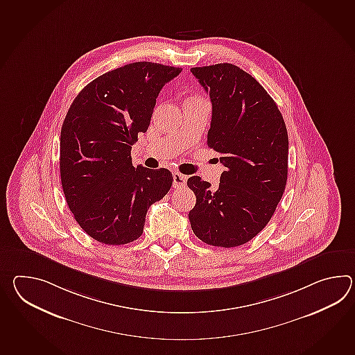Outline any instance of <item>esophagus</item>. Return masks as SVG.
I'll return each instance as SVG.
<instances>
[{"label": "esophagus", "instance_id": "obj_1", "mask_svg": "<svg viewBox=\"0 0 355 355\" xmlns=\"http://www.w3.org/2000/svg\"><path fill=\"white\" fill-rule=\"evenodd\" d=\"M186 183H187V177H186L184 174L178 173V172L173 174L174 189H181V187H184V186H186Z\"/></svg>", "mask_w": 355, "mask_h": 355}]
</instances>
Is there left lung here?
I'll return each mask as SVG.
<instances>
[{
    "label": "left lung",
    "mask_w": 355,
    "mask_h": 355,
    "mask_svg": "<svg viewBox=\"0 0 355 355\" xmlns=\"http://www.w3.org/2000/svg\"><path fill=\"white\" fill-rule=\"evenodd\" d=\"M213 104L207 145L224 172L213 189L198 175L187 186L196 195L191 228L207 245L236 247L266 227L288 178L289 140L274 99L250 73L232 63L191 69Z\"/></svg>",
    "instance_id": "left-lung-1"
}]
</instances>
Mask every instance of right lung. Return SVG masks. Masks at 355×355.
<instances>
[{
  "mask_svg": "<svg viewBox=\"0 0 355 355\" xmlns=\"http://www.w3.org/2000/svg\"><path fill=\"white\" fill-rule=\"evenodd\" d=\"M181 71L160 63H128L89 83L66 114L60 149L63 193L75 220L101 243L136 241L148 209L172 187L166 168H135L131 149L149 127L162 87Z\"/></svg>",
  "mask_w": 355,
  "mask_h": 355,
  "instance_id": "right-lung-1",
  "label": "right lung"
}]
</instances>
